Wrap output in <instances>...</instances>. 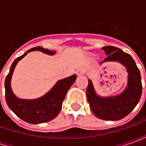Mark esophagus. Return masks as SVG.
Instances as JSON below:
<instances>
[{"instance_id": "obj_1", "label": "esophagus", "mask_w": 146, "mask_h": 146, "mask_svg": "<svg viewBox=\"0 0 146 146\" xmlns=\"http://www.w3.org/2000/svg\"><path fill=\"white\" fill-rule=\"evenodd\" d=\"M85 73V69H84V68H80L78 70H76V74H77V76H82L84 75Z\"/></svg>"}]
</instances>
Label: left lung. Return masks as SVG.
I'll use <instances>...</instances> for the list:
<instances>
[{
  "mask_svg": "<svg viewBox=\"0 0 146 146\" xmlns=\"http://www.w3.org/2000/svg\"><path fill=\"white\" fill-rule=\"evenodd\" d=\"M107 57L100 64L106 62H118L124 66L128 73L127 85L119 95L101 97L96 94L92 80H88L87 98L92 113L98 118L106 120H119L128 115L140 100L142 92L141 74L132 57L118 48L106 46Z\"/></svg>",
  "mask_w": 146,
  "mask_h": 146,
  "instance_id": "1",
  "label": "left lung"
}]
</instances>
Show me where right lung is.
<instances>
[{
  "label": "right lung",
  "instance_id": "obj_1",
  "mask_svg": "<svg viewBox=\"0 0 146 146\" xmlns=\"http://www.w3.org/2000/svg\"><path fill=\"white\" fill-rule=\"evenodd\" d=\"M33 51H40L50 55L55 54L54 51H50L42 47H35L17 58L11 64L10 71L5 78V99L8 107L18 117L29 123L37 124L48 122L58 115L67 92L75 82L76 76V74H73L65 79L58 80L47 94L40 98L36 99L19 98L11 90V76L18 62L25 57L28 52Z\"/></svg>",
  "mask_w": 146,
  "mask_h": 146
}]
</instances>
